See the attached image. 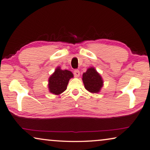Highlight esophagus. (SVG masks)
Listing matches in <instances>:
<instances>
[{
	"label": "esophagus",
	"mask_w": 150,
	"mask_h": 150,
	"mask_svg": "<svg viewBox=\"0 0 150 150\" xmlns=\"http://www.w3.org/2000/svg\"><path fill=\"white\" fill-rule=\"evenodd\" d=\"M74 74L75 77H79L80 76V71L78 70H75L74 71Z\"/></svg>",
	"instance_id": "34e87169"
}]
</instances>
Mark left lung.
Returning <instances> with one entry per match:
<instances>
[{
    "mask_svg": "<svg viewBox=\"0 0 150 150\" xmlns=\"http://www.w3.org/2000/svg\"><path fill=\"white\" fill-rule=\"evenodd\" d=\"M82 81L85 88L92 93H99L103 86L102 77L93 67L88 68L83 74Z\"/></svg>",
    "mask_w": 150,
    "mask_h": 150,
    "instance_id": "left-lung-1",
    "label": "left lung"
}]
</instances>
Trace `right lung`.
<instances>
[{
	"mask_svg": "<svg viewBox=\"0 0 150 150\" xmlns=\"http://www.w3.org/2000/svg\"><path fill=\"white\" fill-rule=\"evenodd\" d=\"M73 76L72 72L67 70H62L60 68L57 67L48 80V87L50 93L56 95L62 94L67 88L69 80Z\"/></svg>",
	"mask_w": 150,
	"mask_h": 150,
	"instance_id": "add662e5",
	"label": "right lung"
}]
</instances>
